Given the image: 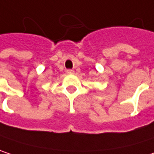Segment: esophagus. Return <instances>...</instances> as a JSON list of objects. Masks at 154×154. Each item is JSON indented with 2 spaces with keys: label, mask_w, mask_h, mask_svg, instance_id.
<instances>
[{
  "label": "esophagus",
  "mask_w": 154,
  "mask_h": 154,
  "mask_svg": "<svg viewBox=\"0 0 154 154\" xmlns=\"http://www.w3.org/2000/svg\"><path fill=\"white\" fill-rule=\"evenodd\" d=\"M67 73L69 74V75H73V74L75 73V71L72 70V69H68V70H67Z\"/></svg>",
  "instance_id": "esophagus-1"
}]
</instances>
